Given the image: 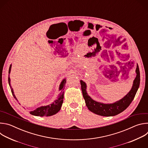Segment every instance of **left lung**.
Instances as JSON below:
<instances>
[{
	"mask_svg": "<svg viewBox=\"0 0 148 148\" xmlns=\"http://www.w3.org/2000/svg\"><path fill=\"white\" fill-rule=\"evenodd\" d=\"M136 75L134 80L132 87L129 92L121 99L111 103H104L94 100L87 92V84L80 80L83 97L85 99L86 106L92 112L103 116L116 115L127 108L133 101L140 84V71L138 64L135 70Z\"/></svg>",
	"mask_w": 148,
	"mask_h": 148,
	"instance_id": "left-lung-1",
	"label": "left lung"
}]
</instances>
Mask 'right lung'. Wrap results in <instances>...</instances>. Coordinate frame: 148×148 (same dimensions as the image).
<instances>
[{
    "label": "right lung",
    "instance_id": "right-lung-1",
    "mask_svg": "<svg viewBox=\"0 0 148 148\" xmlns=\"http://www.w3.org/2000/svg\"><path fill=\"white\" fill-rule=\"evenodd\" d=\"M11 68H12V64H10L9 69V74H10V71H11ZM9 74L8 77V81H9V86L12 93V95L13 97L18 101L17 99L16 98L14 94L13 90L10 85V76ZM66 79L64 78L62 80L60 84V87H59V91H61L60 94L58 96V98L57 99H56L53 103L51 104H49L48 105H46V106H41L40 107L34 111H30V114L35 115V116H50L56 114L58 111H60L61 105L63 102V99H64V86L66 85Z\"/></svg>",
    "mask_w": 148,
    "mask_h": 148
}]
</instances>
